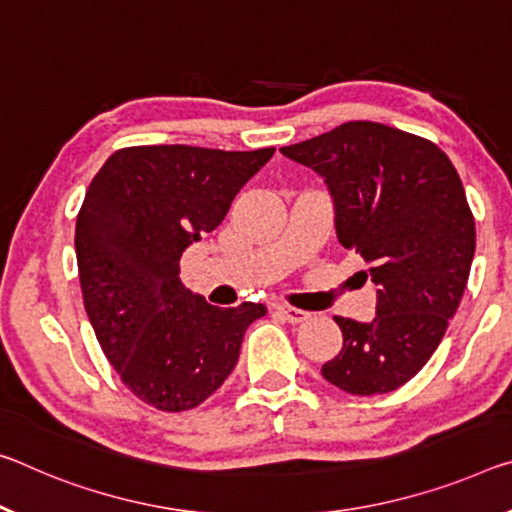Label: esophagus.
I'll return each mask as SVG.
<instances>
[{"mask_svg": "<svg viewBox=\"0 0 512 512\" xmlns=\"http://www.w3.org/2000/svg\"><path fill=\"white\" fill-rule=\"evenodd\" d=\"M275 310H278V314H282V319H287L289 323H303L310 319V312L298 310V307H291V305H278Z\"/></svg>", "mask_w": 512, "mask_h": 512, "instance_id": "obj_1", "label": "esophagus"}]
</instances>
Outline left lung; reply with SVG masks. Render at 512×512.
Returning <instances> with one entry per match:
<instances>
[{"mask_svg": "<svg viewBox=\"0 0 512 512\" xmlns=\"http://www.w3.org/2000/svg\"><path fill=\"white\" fill-rule=\"evenodd\" d=\"M280 152L323 177L335 230L376 285V316H335L344 346L323 378L355 396L408 383L440 346L476 250V225L449 157L401 129L353 120Z\"/></svg>", "mask_w": 512, "mask_h": 512, "instance_id": "8db88e82", "label": "left lung"}]
</instances>
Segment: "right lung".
Listing matches in <instances>:
<instances>
[{
  "instance_id": "right-lung-1",
  "label": "right lung",
  "mask_w": 512,
  "mask_h": 512,
  "mask_svg": "<svg viewBox=\"0 0 512 512\" xmlns=\"http://www.w3.org/2000/svg\"><path fill=\"white\" fill-rule=\"evenodd\" d=\"M273 152L136 145L113 152L88 186L75 227L86 314L120 380L152 408L209 399L266 314L262 303L216 307L191 294L180 259Z\"/></svg>"
}]
</instances>
